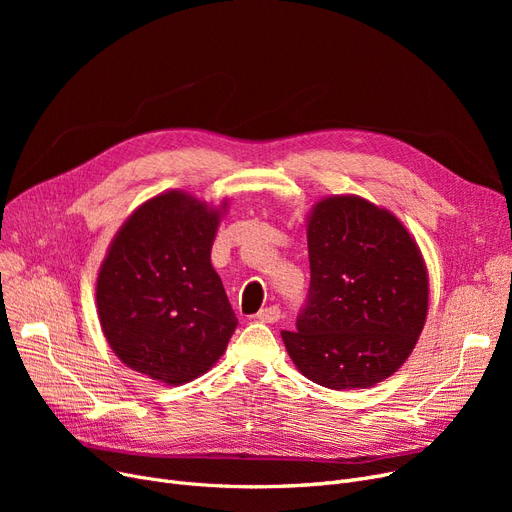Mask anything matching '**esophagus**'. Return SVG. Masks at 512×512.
I'll return each mask as SVG.
<instances>
[{
	"instance_id": "1",
	"label": "esophagus",
	"mask_w": 512,
	"mask_h": 512,
	"mask_svg": "<svg viewBox=\"0 0 512 512\" xmlns=\"http://www.w3.org/2000/svg\"><path fill=\"white\" fill-rule=\"evenodd\" d=\"M282 317V311L278 305H272V307H265L257 313V319L263 321V324H276V321Z\"/></svg>"
}]
</instances>
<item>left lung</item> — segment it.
I'll use <instances>...</instances> for the list:
<instances>
[{"instance_id":"8db88e82","label":"left lung","mask_w":512,"mask_h":512,"mask_svg":"<svg viewBox=\"0 0 512 512\" xmlns=\"http://www.w3.org/2000/svg\"><path fill=\"white\" fill-rule=\"evenodd\" d=\"M311 282L297 330H282L305 378L332 390L386 380L427 315V272L394 215L359 197L319 201L307 226Z\"/></svg>"}]
</instances>
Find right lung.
I'll list each match as a JSON object with an SVG mask.
<instances>
[{"instance_id":"1","label":"right lung","mask_w":512,"mask_h":512,"mask_svg":"<svg viewBox=\"0 0 512 512\" xmlns=\"http://www.w3.org/2000/svg\"><path fill=\"white\" fill-rule=\"evenodd\" d=\"M220 211L186 193L159 195L116 234L97 278V311L114 353L170 386L218 361L238 324L211 245Z\"/></svg>"}]
</instances>
